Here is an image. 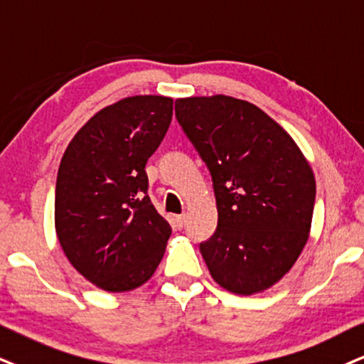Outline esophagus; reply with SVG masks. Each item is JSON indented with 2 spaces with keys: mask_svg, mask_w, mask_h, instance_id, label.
Segmentation results:
<instances>
[{
  "mask_svg": "<svg viewBox=\"0 0 364 364\" xmlns=\"http://www.w3.org/2000/svg\"><path fill=\"white\" fill-rule=\"evenodd\" d=\"M173 223H175V226L178 228V230H182L183 224H186V216H183V214H181V216H175Z\"/></svg>",
  "mask_w": 364,
  "mask_h": 364,
  "instance_id": "esophagus-1",
  "label": "esophagus"
}]
</instances>
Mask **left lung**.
Segmentation results:
<instances>
[{"instance_id":"obj_1","label":"left lung","mask_w":364,"mask_h":364,"mask_svg":"<svg viewBox=\"0 0 364 364\" xmlns=\"http://www.w3.org/2000/svg\"><path fill=\"white\" fill-rule=\"evenodd\" d=\"M183 133L208 165L218 228L199 245L210 275L237 295L270 289L297 262L311 231L316 178L291 136L248 101H175Z\"/></svg>"}]
</instances>
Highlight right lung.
Returning <instances> with one entry per match:
<instances>
[{"mask_svg":"<svg viewBox=\"0 0 364 364\" xmlns=\"http://www.w3.org/2000/svg\"><path fill=\"white\" fill-rule=\"evenodd\" d=\"M172 111V97L121 100L94 114L60 160L58 243L75 270L102 290L136 289L164 258L172 228L148 197L145 165Z\"/></svg>","mask_w":364,"mask_h":364,"instance_id":"right-lung-1","label":"right lung"}]
</instances>
